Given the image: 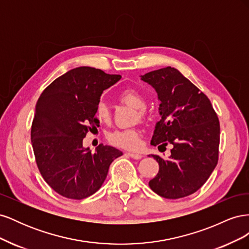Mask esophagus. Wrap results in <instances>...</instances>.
I'll return each instance as SVG.
<instances>
[{"mask_svg": "<svg viewBox=\"0 0 249 249\" xmlns=\"http://www.w3.org/2000/svg\"><path fill=\"white\" fill-rule=\"evenodd\" d=\"M127 156H130L131 158H133V159H136V160H139L142 158L141 154H136V153H127Z\"/></svg>", "mask_w": 249, "mask_h": 249, "instance_id": "34e87169", "label": "esophagus"}]
</instances>
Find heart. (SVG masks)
Wrapping results in <instances>:
<instances>
[{"mask_svg": "<svg viewBox=\"0 0 249 249\" xmlns=\"http://www.w3.org/2000/svg\"><path fill=\"white\" fill-rule=\"evenodd\" d=\"M119 100L127 106L135 110H138V117H143V109L145 108V100L142 94L135 89H125L120 92ZM95 115L102 123H107L110 118V113L107 105L101 102L97 104L95 109ZM140 131L137 129L116 130L108 135V140L116 146L135 149L140 145Z\"/></svg>", "mask_w": 249, "mask_h": 249, "instance_id": "obj_1", "label": "heart"}]
</instances>
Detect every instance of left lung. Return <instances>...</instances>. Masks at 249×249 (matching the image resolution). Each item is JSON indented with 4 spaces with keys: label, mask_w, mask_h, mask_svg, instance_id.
Returning <instances> with one entry per match:
<instances>
[{
    "label": "left lung",
    "mask_w": 249,
    "mask_h": 249,
    "mask_svg": "<svg viewBox=\"0 0 249 249\" xmlns=\"http://www.w3.org/2000/svg\"><path fill=\"white\" fill-rule=\"evenodd\" d=\"M140 77L156 90L160 101L161 119L156 124L150 144L173 145L167 159L152 155L159 163V172L148 186L165 198L188 196L207 182L216 167L219 120L208 97L175 67Z\"/></svg>",
    "instance_id": "8db88e82"
}]
</instances>
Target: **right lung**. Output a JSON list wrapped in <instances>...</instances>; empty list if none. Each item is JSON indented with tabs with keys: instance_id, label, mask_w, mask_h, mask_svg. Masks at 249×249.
<instances>
[{
	"instance_id": "add662e5",
	"label": "right lung",
	"mask_w": 249,
	"mask_h": 249,
	"mask_svg": "<svg viewBox=\"0 0 249 249\" xmlns=\"http://www.w3.org/2000/svg\"><path fill=\"white\" fill-rule=\"evenodd\" d=\"M93 67L71 70L43 90L35 107L31 141L37 166L53 190L71 199L94 194L110 164L123 156L100 144L91 153L83 146L88 131L99 126L95 109L105 89L120 80Z\"/></svg>"
}]
</instances>
